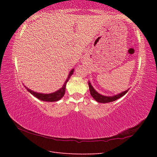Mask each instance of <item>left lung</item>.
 <instances>
[{
  "mask_svg": "<svg viewBox=\"0 0 157 157\" xmlns=\"http://www.w3.org/2000/svg\"><path fill=\"white\" fill-rule=\"evenodd\" d=\"M89 90H90V94H91V96L94 98V99L97 101L98 102L100 103H107V102H113V101H115L118 100V98H121L122 96L125 95L127 91H129V89L126 90L125 91L121 93L120 94L116 95L114 96H105V95H102L98 94V93L95 91V90L93 88L91 84L89 82Z\"/></svg>",
  "mask_w": 157,
  "mask_h": 157,
  "instance_id": "obj_1",
  "label": "left lung"
}]
</instances>
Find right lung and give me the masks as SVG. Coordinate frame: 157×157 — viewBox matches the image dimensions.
<instances>
[{"mask_svg": "<svg viewBox=\"0 0 157 157\" xmlns=\"http://www.w3.org/2000/svg\"><path fill=\"white\" fill-rule=\"evenodd\" d=\"M73 71H74V69H73V70L70 72V73H69L67 79L66 80L64 84L63 85V86L62 87V88H61L59 90H58L57 91L52 93V94H39V93L34 92L28 88H26V89H27L28 91L30 92L31 94H33L34 97L37 98L38 99L41 100L47 101V102H55V101H58L63 96V95H64L65 91H66V83H67L68 81L69 80V79H70V77L73 75Z\"/></svg>", "mask_w": 157, "mask_h": 157, "instance_id": "1", "label": "right lung"}]
</instances>
